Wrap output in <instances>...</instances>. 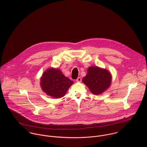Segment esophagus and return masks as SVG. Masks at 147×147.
<instances>
[{"instance_id":"1","label":"esophagus","mask_w":147,"mask_h":147,"mask_svg":"<svg viewBox=\"0 0 147 147\" xmlns=\"http://www.w3.org/2000/svg\"><path fill=\"white\" fill-rule=\"evenodd\" d=\"M82 78L81 77H79L76 80V82H82Z\"/></svg>"}]
</instances>
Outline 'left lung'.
<instances>
[{
    "label": "left lung",
    "instance_id": "1",
    "mask_svg": "<svg viewBox=\"0 0 147 147\" xmlns=\"http://www.w3.org/2000/svg\"><path fill=\"white\" fill-rule=\"evenodd\" d=\"M83 82L96 95L103 93L111 85V75L107 69L98 67H90Z\"/></svg>",
    "mask_w": 147,
    "mask_h": 147
}]
</instances>
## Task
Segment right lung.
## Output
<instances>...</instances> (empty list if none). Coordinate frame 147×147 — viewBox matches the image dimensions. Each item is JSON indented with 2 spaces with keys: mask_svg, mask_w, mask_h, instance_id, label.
<instances>
[{
  "mask_svg": "<svg viewBox=\"0 0 147 147\" xmlns=\"http://www.w3.org/2000/svg\"><path fill=\"white\" fill-rule=\"evenodd\" d=\"M73 83L59 69L50 68L43 74L40 85L42 90L47 95L59 98L65 94Z\"/></svg>",
  "mask_w": 147,
  "mask_h": 147,
  "instance_id": "obj_1",
  "label": "right lung"
}]
</instances>
